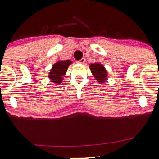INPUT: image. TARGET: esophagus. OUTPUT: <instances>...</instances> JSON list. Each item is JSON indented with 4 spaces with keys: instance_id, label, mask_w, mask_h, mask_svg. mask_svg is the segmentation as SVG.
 I'll return each mask as SVG.
<instances>
[{
    "instance_id": "obj_1",
    "label": "esophagus",
    "mask_w": 159,
    "mask_h": 159,
    "mask_svg": "<svg viewBox=\"0 0 159 159\" xmlns=\"http://www.w3.org/2000/svg\"><path fill=\"white\" fill-rule=\"evenodd\" d=\"M77 63H81V64H84V63H85V59H84V58H82V59L80 60L79 61H78Z\"/></svg>"
}]
</instances>
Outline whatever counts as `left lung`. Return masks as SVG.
Returning a JSON list of instances; mask_svg holds the SVG:
<instances>
[{"mask_svg": "<svg viewBox=\"0 0 159 159\" xmlns=\"http://www.w3.org/2000/svg\"><path fill=\"white\" fill-rule=\"evenodd\" d=\"M91 72L93 75L94 78L99 84H102L107 80V72L106 69L100 63H95L90 65Z\"/></svg>", "mask_w": 159, "mask_h": 159, "instance_id": "obj_1", "label": "left lung"}]
</instances>
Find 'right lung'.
Wrapping results in <instances>:
<instances>
[{
    "label": "right lung",
    "mask_w": 159,
    "mask_h": 159,
    "mask_svg": "<svg viewBox=\"0 0 159 159\" xmlns=\"http://www.w3.org/2000/svg\"><path fill=\"white\" fill-rule=\"evenodd\" d=\"M72 63V62L70 60L58 61L57 63H54L48 73V78L51 82L57 85H59L60 84H61L63 80V77L66 73L69 66Z\"/></svg>",
    "instance_id": "right-lung-1"
}]
</instances>
